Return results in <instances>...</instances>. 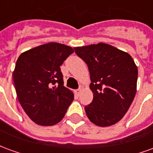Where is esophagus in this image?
Listing matches in <instances>:
<instances>
[{"label": "esophagus", "instance_id": "obj_1", "mask_svg": "<svg viewBox=\"0 0 153 153\" xmlns=\"http://www.w3.org/2000/svg\"><path fill=\"white\" fill-rule=\"evenodd\" d=\"M83 86H80L79 88V89H77L76 91H75V93H76L77 95H79L80 93L83 92Z\"/></svg>", "mask_w": 153, "mask_h": 153}]
</instances>
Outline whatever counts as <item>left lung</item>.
Listing matches in <instances>:
<instances>
[{
	"mask_svg": "<svg viewBox=\"0 0 153 153\" xmlns=\"http://www.w3.org/2000/svg\"><path fill=\"white\" fill-rule=\"evenodd\" d=\"M88 65L93 99L84 107L89 120L107 127L121 120L137 91L138 68L131 56L109 44L100 42L74 47Z\"/></svg>",
	"mask_w": 153,
	"mask_h": 153,
	"instance_id": "8db88e82",
	"label": "left lung"
}]
</instances>
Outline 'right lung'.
<instances>
[{"instance_id": "add662e5", "label": "right lung", "mask_w": 153, "mask_h": 153, "mask_svg": "<svg viewBox=\"0 0 153 153\" xmlns=\"http://www.w3.org/2000/svg\"><path fill=\"white\" fill-rule=\"evenodd\" d=\"M72 47L50 42L26 51L19 56L13 72L17 97L25 113L42 126H51L64 118L74 100L64 86L60 66Z\"/></svg>"}]
</instances>
